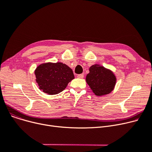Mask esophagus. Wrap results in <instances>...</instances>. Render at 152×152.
<instances>
[{
  "mask_svg": "<svg viewBox=\"0 0 152 152\" xmlns=\"http://www.w3.org/2000/svg\"><path fill=\"white\" fill-rule=\"evenodd\" d=\"M77 78H79V79H83V78H84V75H83V74L79 75L77 76Z\"/></svg>",
  "mask_w": 152,
  "mask_h": 152,
  "instance_id": "esophagus-1",
  "label": "esophagus"
}]
</instances>
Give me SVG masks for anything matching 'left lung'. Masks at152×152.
Instances as JSON below:
<instances>
[{"label":"left lung","instance_id":"left-lung-1","mask_svg":"<svg viewBox=\"0 0 152 152\" xmlns=\"http://www.w3.org/2000/svg\"><path fill=\"white\" fill-rule=\"evenodd\" d=\"M116 80V77L112 71L98 64H95L89 68V73L86 77V83L91 89L95 95L99 97L112 92Z\"/></svg>","mask_w":152,"mask_h":152}]
</instances>
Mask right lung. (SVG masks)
<instances>
[{
    "mask_svg": "<svg viewBox=\"0 0 152 152\" xmlns=\"http://www.w3.org/2000/svg\"><path fill=\"white\" fill-rule=\"evenodd\" d=\"M36 81L42 92L49 95L59 94L75 79L73 70L61 62H47L35 69Z\"/></svg>",
    "mask_w": 152,
    "mask_h": 152,
    "instance_id": "1",
    "label": "right lung"
}]
</instances>
